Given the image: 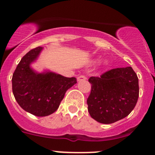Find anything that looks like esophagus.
Returning <instances> with one entry per match:
<instances>
[{
  "instance_id": "esophagus-1",
  "label": "esophagus",
  "mask_w": 155,
  "mask_h": 155,
  "mask_svg": "<svg viewBox=\"0 0 155 155\" xmlns=\"http://www.w3.org/2000/svg\"><path fill=\"white\" fill-rule=\"evenodd\" d=\"M78 81H82L87 80V77L84 76V75H81V76L78 77Z\"/></svg>"
}]
</instances>
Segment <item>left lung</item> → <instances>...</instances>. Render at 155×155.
Here are the masks:
<instances>
[{
    "mask_svg": "<svg viewBox=\"0 0 155 155\" xmlns=\"http://www.w3.org/2000/svg\"><path fill=\"white\" fill-rule=\"evenodd\" d=\"M88 81L91 89L87 110L98 123L110 124L125 118L137 102L138 78L131 67L112 69Z\"/></svg>",
    "mask_w": 155,
    "mask_h": 155,
    "instance_id": "left-lung-1",
    "label": "left lung"
}]
</instances>
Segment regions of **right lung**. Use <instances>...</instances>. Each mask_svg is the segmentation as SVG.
<instances>
[{
	"mask_svg": "<svg viewBox=\"0 0 155 155\" xmlns=\"http://www.w3.org/2000/svg\"><path fill=\"white\" fill-rule=\"evenodd\" d=\"M39 46L21 58L12 76V91L18 105L36 116H46L59 108L66 91L77 83L75 78H66L53 72L37 73L30 64L42 51Z\"/></svg>",
	"mask_w": 155,
	"mask_h": 155,
	"instance_id": "obj_1",
	"label": "right lung"
}]
</instances>
